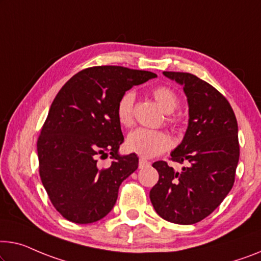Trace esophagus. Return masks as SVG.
<instances>
[{
  "mask_svg": "<svg viewBox=\"0 0 261 261\" xmlns=\"http://www.w3.org/2000/svg\"><path fill=\"white\" fill-rule=\"evenodd\" d=\"M149 165H150L149 162L145 161L144 158H139V163H138L139 169H144V168H146V166H149Z\"/></svg>",
  "mask_w": 261,
  "mask_h": 261,
  "instance_id": "34e87169",
  "label": "esophagus"
}]
</instances>
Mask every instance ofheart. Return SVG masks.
<instances>
[{
    "label": "heart",
    "instance_id": "heart-1",
    "mask_svg": "<svg viewBox=\"0 0 261 261\" xmlns=\"http://www.w3.org/2000/svg\"><path fill=\"white\" fill-rule=\"evenodd\" d=\"M151 95L159 103L166 114H171L179 107V97L169 87H155L151 91ZM136 95L132 90H127L119 97L116 115L118 122L123 126H131L134 123ZM170 123H174L176 119L169 117ZM126 147L131 152L137 153L143 158H153L169 150L172 145L170 136L163 131H153L147 129H136L130 132L126 138Z\"/></svg>",
    "mask_w": 261,
    "mask_h": 261
}]
</instances>
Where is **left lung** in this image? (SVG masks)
I'll return each instance as SVG.
<instances>
[{
    "label": "left lung",
    "mask_w": 261,
    "mask_h": 261,
    "mask_svg": "<svg viewBox=\"0 0 261 261\" xmlns=\"http://www.w3.org/2000/svg\"><path fill=\"white\" fill-rule=\"evenodd\" d=\"M163 73L182 85L188 97V130L171 152V161L188 165L177 172L164 161L153 163L159 179L150 199L163 219L191 225L211 215L234 184L238 123L228 100L207 82L189 72Z\"/></svg>",
    "instance_id": "left-lung-1"
}]
</instances>
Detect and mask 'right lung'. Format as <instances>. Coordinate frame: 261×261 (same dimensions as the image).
I'll return each instance as SVG.
<instances>
[{
  "instance_id": "1",
  "label": "right lung",
  "mask_w": 261,
  "mask_h": 261,
  "mask_svg": "<svg viewBox=\"0 0 261 261\" xmlns=\"http://www.w3.org/2000/svg\"><path fill=\"white\" fill-rule=\"evenodd\" d=\"M157 75L102 65L73 75L55 97L37 141L40 177L54 207L76 224L100 220L111 211L118 189L138 168L135 153L120 155L124 142L116 115L119 97ZM110 153L109 168L96 161Z\"/></svg>"
}]
</instances>
